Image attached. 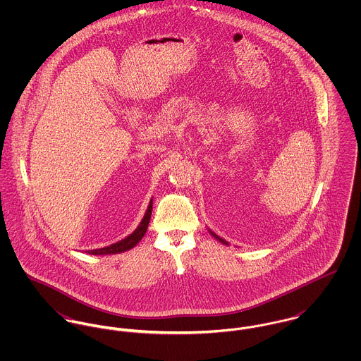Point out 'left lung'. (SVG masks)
<instances>
[{"label":"left lung","mask_w":361,"mask_h":361,"mask_svg":"<svg viewBox=\"0 0 361 361\" xmlns=\"http://www.w3.org/2000/svg\"><path fill=\"white\" fill-rule=\"evenodd\" d=\"M208 231H209V229H208ZM209 233H211V235H212V236H214V238H215V239H216V240H218V242H221V243H222V245H226V246H229V243H228V242H226V240H225V239H222V238H219V236H218V235H215V233H214V232H212V231H209Z\"/></svg>","instance_id":"8db88e82"}]
</instances>
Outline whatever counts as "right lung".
I'll return each instance as SVG.
<instances>
[{"label":"right lung","mask_w":361,"mask_h":361,"mask_svg":"<svg viewBox=\"0 0 361 361\" xmlns=\"http://www.w3.org/2000/svg\"><path fill=\"white\" fill-rule=\"evenodd\" d=\"M152 209H153V200H150V204L147 207V211L142 219V222L139 224V226L129 235L126 236L125 239L116 242V243H112L103 249H94V250H89L87 253L89 255H94V256H105V255H118V253H123V252H128L130 250L132 247H135L145 236L146 231H147V226H149V222H150V218H152Z\"/></svg>","instance_id":"right-lung-1"}]
</instances>
